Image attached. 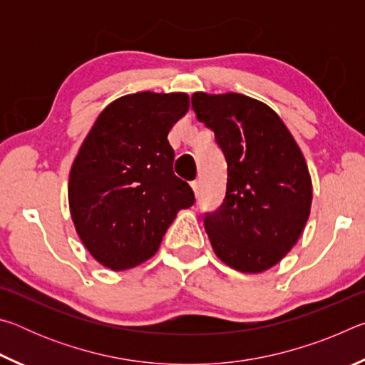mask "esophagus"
I'll return each instance as SVG.
<instances>
[{
  "label": "esophagus",
  "mask_w": 365,
  "mask_h": 365,
  "mask_svg": "<svg viewBox=\"0 0 365 365\" xmlns=\"http://www.w3.org/2000/svg\"><path fill=\"white\" fill-rule=\"evenodd\" d=\"M191 188H193V191H195V195H196V196L200 195V190H201V183H200V180L191 182Z\"/></svg>",
  "instance_id": "1"
}]
</instances>
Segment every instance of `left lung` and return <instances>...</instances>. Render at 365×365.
Returning a JSON list of instances; mask_svg holds the SVG:
<instances>
[{"label": "left lung", "instance_id": "obj_1", "mask_svg": "<svg viewBox=\"0 0 365 365\" xmlns=\"http://www.w3.org/2000/svg\"><path fill=\"white\" fill-rule=\"evenodd\" d=\"M227 160V193L205 228L222 262L243 274L279 264L298 243L311 214L306 159L267 104L240 93L191 96Z\"/></svg>", "mask_w": 365, "mask_h": 365}]
</instances>
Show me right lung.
I'll return each instance as SVG.
<instances>
[{
	"label": "right lung",
	"mask_w": 365,
	"mask_h": 365,
	"mask_svg": "<svg viewBox=\"0 0 365 365\" xmlns=\"http://www.w3.org/2000/svg\"><path fill=\"white\" fill-rule=\"evenodd\" d=\"M187 93L117 98L98 115L69 174V209L80 242L110 270L156 255L180 209L195 195L174 174L168 135L187 114Z\"/></svg>",
	"instance_id": "1"
}]
</instances>
